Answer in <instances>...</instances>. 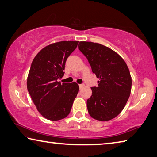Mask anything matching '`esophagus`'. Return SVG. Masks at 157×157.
Returning a JSON list of instances; mask_svg holds the SVG:
<instances>
[{
  "mask_svg": "<svg viewBox=\"0 0 157 157\" xmlns=\"http://www.w3.org/2000/svg\"><path fill=\"white\" fill-rule=\"evenodd\" d=\"M84 87V84H79V87H80V90H81Z\"/></svg>",
  "mask_w": 157,
  "mask_h": 157,
  "instance_id": "obj_1",
  "label": "esophagus"
}]
</instances>
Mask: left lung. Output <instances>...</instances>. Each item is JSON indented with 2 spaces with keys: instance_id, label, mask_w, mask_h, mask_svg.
Returning a JSON list of instances; mask_svg holds the SVG:
<instances>
[{
  "instance_id": "8db88e82",
  "label": "left lung",
  "mask_w": 157,
  "mask_h": 157,
  "mask_svg": "<svg viewBox=\"0 0 157 157\" xmlns=\"http://www.w3.org/2000/svg\"><path fill=\"white\" fill-rule=\"evenodd\" d=\"M78 49L100 79L98 87H91L92 96L87 100L90 115L101 121L114 119L130 95L132 78L127 65L117 53L99 43L81 41Z\"/></svg>"
}]
</instances>
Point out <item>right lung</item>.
Returning <instances> with one entry per match:
<instances>
[{
  "label": "right lung",
  "instance_id": "right-lung-1",
  "mask_svg": "<svg viewBox=\"0 0 157 157\" xmlns=\"http://www.w3.org/2000/svg\"><path fill=\"white\" fill-rule=\"evenodd\" d=\"M78 41H60L46 46L33 60L27 81V90L38 111L45 119L59 121L70 114L79 86L61 83L67 58Z\"/></svg>",
  "mask_w": 157,
  "mask_h": 157
}]
</instances>
